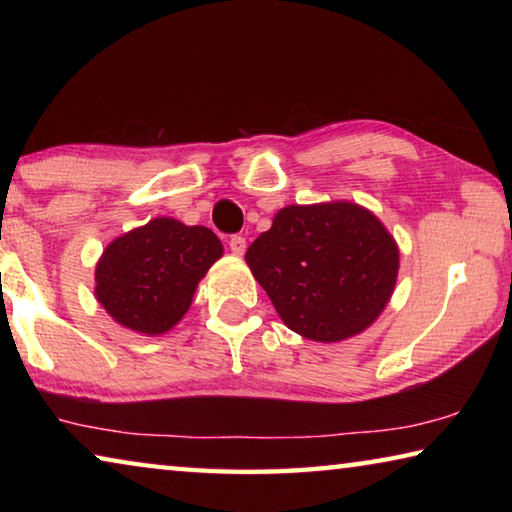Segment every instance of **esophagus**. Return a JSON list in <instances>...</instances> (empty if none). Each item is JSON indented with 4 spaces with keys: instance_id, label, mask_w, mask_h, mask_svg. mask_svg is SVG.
Wrapping results in <instances>:
<instances>
[{
    "instance_id": "34e87169",
    "label": "esophagus",
    "mask_w": 512,
    "mask_h": 512,
    "mask_svg": "<svg viewBox=\"0 0 512 512\" xmlns=\"http://www.w3.org/2000/svg\"><path fill=\"white\" fill-rule=\"evenodd\" d=\"M228 246H230V250H232V255L241 257V255L246 253V237H241V235H232V237H230V241H228Z\"/></svg>"
}]
</instances>
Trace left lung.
Here are the masks:
<instances>
[{"mask_svg": "<svg viewBox=\"0 0 512 512\" xmlns=\"http://www.w3.org/2000/svg\"><path fill=\"white\" fill-rule=\"evenodd\" d=\"M246 262L284 325L305 339L336 343L363 332L386 307L400 253L372 212L320 203L277 212Z\"/></svg>", "mask_w": 512, "mask_h": 512, "instance_id": "obj_1", "label": "left lung"}]
</instances>
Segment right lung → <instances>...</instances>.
<instances>
[{
  "label": "right lung",
  "mask_w": 512,
  "mask_h": 512,
  "mask_svg": "<svg viewBox=\"0 0 512 512\" xmlns=\"http://www.w3.org/2000/svg\"><path fill=\"white\" fill-rule=\"evenodd\" d=\"M221 255L219 237L203 225L153 219L103 250L94 293L119 325L162 334L187 314L196 284Z\"/></svg>",
  "instance_id": "1"
}]
</instances>
